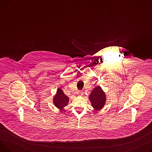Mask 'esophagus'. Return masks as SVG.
Returning <instances> with one entry per match:
<instances>
[{
  "label": "esophagus",
  "instance_id": "34e87169",
  "mask_svg": "<svg viewBox=\"0 0 152 152\" xmlns=\"http://www.w3.org/2000/svg\"><path fill=\"white\" fill-rule=\"evenodd\" d=\"M77 94H79V95H83V92L82 91H79L77 92Z\"/></svg>",
  "mask_w": 152,
  "mask_h": 152
}]
</instances>
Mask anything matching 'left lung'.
I'll list each match as a JSON object with an SVG mask.
<instances>
[{"label": "left lung", "instance_id": "8db88e82", "mask_svg": "<svg viewBox=\"0 0 152 152\" xmlns=\"http://www.w3.org/2000/svg\"><path fill=\"white\" fill-rule=\"evenodd\" d=\"M89 99L92 107L95 110H101L106 102V95L100 86H97L92 91Z\"/></svg>", "mask_w": 152, "mask_h": 152}]
</instances>
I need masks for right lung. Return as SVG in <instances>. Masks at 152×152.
Wrapping results in <instances>:
<instances>
[{"instance_id":"1","label":"right lung","mask_w":152,"mask_h":152,"mask_svg":"<svg viewBox=\"0 0 152 152\" xmlns=\"http://www.w3.org/2000/svg\"><path fill=\"white\" fill-rule=\"evenodd\" d=\"M53 101L55 106L63 111V108L68 105L69 98L63 93L62 89L59 88L57 91V94L54 96Z\"/></svg>"}]
</instances>
